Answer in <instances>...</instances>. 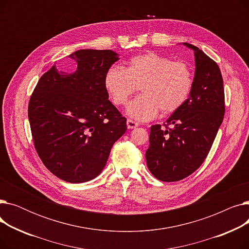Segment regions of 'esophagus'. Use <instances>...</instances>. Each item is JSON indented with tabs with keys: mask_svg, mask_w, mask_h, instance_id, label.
Listing matches in <instances>:
<instances>
[{
	"mask_svg": "<svg viewBox=\"0 0 249 249\" xmlns=\"http://www.w3.org/2000/svg\"><path fill=\"white\" fill-rule=\"evenodd\" d=\"M138 126V123L131 120V119H128L127 120V127L128 129H133V128H136Z\"/></svg>",
	"mask_w": 249,
	"mask_h": 249,
	"instance_id": "34e87169",
	"label": "esophagus"
}]
</instances>
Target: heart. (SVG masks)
Returning <instances> with one entry per match:
<instances>
[{
	"label": "heart",
	"instance_id": "heart-1",
	"mask_svg": "<svg viewBox=\"0 0 249 249\" xmlns=\"http://www.w3.org/2000/svg\"><path fill=\"white\" fill-rule=\"evenodd\" d=\"M104 86L116 106L127 104L138 87L142 95L128 105L127 113L139 121L179 110L194 87V73L185 61L146 52L130 58L126 69L112 65L104 77Z\"/></svg>",
	"mask_w": 249,
	"mask_h": 249
}]
</instances>
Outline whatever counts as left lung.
Wrapping results in <instances>:
<instances>
[{"label":"left lung","mask_w":249,"mask_h":249,"mask_svg":"<svg viewBox=\"0 0 249 249\" xmlns=\"http://www.w3.org/2000/svg\"><path fill=\"white\" fill-rule=\"evenodd\" d=\"M194 50L195 77L192 93L163 127L150 128L146 163L150 173L162 181H178L201 166L210 151L225 113L223 78L218 64L190 43ZM168 124H173L169 128Z\"/></svg>","instance_id":"8db88e82"}]
</instances>
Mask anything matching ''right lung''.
<instances>
[{
	"mask_svg": "<svg viewBox=\"0 0 249 249\" xmlns=\"http://www.w3.org/2000/svg\"><path fill=\"white\" fill-rule=\"evenodd\" d=\"M69 57L76 61L75 71L53 65L46 71L31 95L28 118L43 164L60 179L78 184L101 174L127 125L104 86L106 71L119 59L116 52L81 49Z\"/></svg>",
	"mask_w": 249,
	"mask_h": 249,
	"instance_id": "obj_1",
	"label": "right lung"
}]
</instances>
